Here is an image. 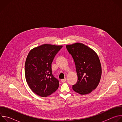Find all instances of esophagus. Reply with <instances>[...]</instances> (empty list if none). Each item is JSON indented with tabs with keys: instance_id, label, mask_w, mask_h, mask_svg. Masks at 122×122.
I'll use <instances>...</instances> for the list:
<instances>
[{
	"instance_id": "1",
	"label": "esophagus",
	"mask_w": 122,
	"mask_h": 122,
	"mask_svg": "<svg viewBox=\"0 0 122 122\" xmlns=\"http://www.w3.org/2000/svg\"><path fill=\"white\" fill-rule=\"evenodd\" d=\"M66 79L65 78V79H64L61 80V81L62 82H65L66 81Z\"/></svg>"
}]
</instances>
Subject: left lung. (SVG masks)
<instances>
[{
	"label": "left lung",
	"instance_id": "left-lung-1",
	"mask_svg": "<svg viewBox=\"0 0 122 122\" xmlns=\"http://www.w3.org/2000/svg\"><path fill=\"white\" fill-rule=\"evenodd\" d=\"M75 62L78 81L73 90L80 95L90 93L98 86L102 73L100 62L96 52L81 43L66 45Z\"/></svg>",
	"mask_w": 122,
	"mask_h": 122
}]
</instances>
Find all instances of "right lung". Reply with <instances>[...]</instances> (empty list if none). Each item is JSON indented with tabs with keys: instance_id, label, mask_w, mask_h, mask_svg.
I'll list each match as a JSON object with an SVG mask.
<instances>
[{
	"instance_id": "right-lung-1",
	"label": "right lung",
	"mask_w": 122,
	"mask_h": 122,
	"mask_svg": "<svg viewBox=\"0 0 122 122\" xmlns=\"http://www.w3.org/2000/svg\"><path fill=\"white\" fill-rule=\"evenodd\" d=\"M62 45L45 44L32 49L25 63L26 81L37 95L47 97L56 91L59 81L51 73V63Z\"/></svg>"
}]
</instances>
